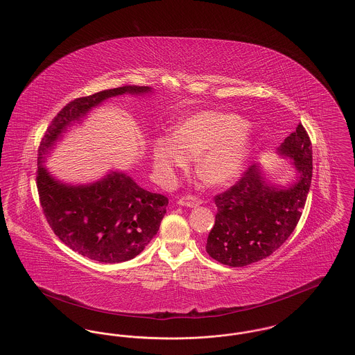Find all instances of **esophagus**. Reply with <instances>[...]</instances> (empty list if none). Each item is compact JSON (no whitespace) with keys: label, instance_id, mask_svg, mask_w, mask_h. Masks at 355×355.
<instances>
[{"label":"esophagus","instance_id":"esophagus-1","mask_svg":"<svg viewBox=\"0 0 355 355\" xmlns=\"http://www.w3.org/2000/svg\"><path fill=\"white\" fill-rule=\"evenodd\" d=\"M177 203L180 206H186V207H197L198 205H201V200L197 197H193V196H187L184 198H180Z\"/></svg>","mask_w":355,"mask_h":355}]
</instances>
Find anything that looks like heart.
Instances as JSON below:
<instances>
[{
    "mask_svg": "<svg viewBox=\"0 0 355 355\" xmlns=\"http://www.w3.org/2000/svg\"><path fill=\"white\" fill-rule=\"evenodd\" d=\"M255 149L249 122L234 113L206 110L175 126V133L154 137L153 162L165 181L186 169L197 155L196 168L203 181L223 185L243 170Z\"/></svg>",
    "mask_w": 355,
    "mask_h": 355,
    "instance_id": "b5f03b06",
    "label": "heart"
}]
</instances>
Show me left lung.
Masks as SVG:
<instances>
[{"label": "left lung", "instance_id": "left-lung-1", "mask_svg": "<svg viewBox=\"0 0 355 355\" xmlns=\"http://www.w3.org/2000/svg\"><path fill=\"white\" fill-rule=\"evenodd\" d=\"M295 173L293 182L274 184L254 164L236 185L216 197V223L206 252L223 265L241 268L275 252L302 216L313 175L311 142L300 123L277 149Z\"/></svg>", "mask_w": 355, "mask_h": 355}]
</instances>
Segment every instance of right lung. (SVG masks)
<instances>
[{
	"label": "right lung",
	"mask_w": 355,
	"mask_h": 355,
	"mask_svg": "<svg viewBox=\"0 0 355 355\" xmlns=\"http://www.w3.org/2000/svg\"><path fill=\"white\" fill-rule=\"evenodd\" d=\"M149 86H121L77 98L51 121L38 149L37 189L54 234L71 250L97 262L133 259L157 234L169 200L150 193L121 170L89 184H69L46 168V158L73 126L103 102L119 96L152 94Z\"/></svg>",
	"instance_id": "obj_1"
}]
</instances>
